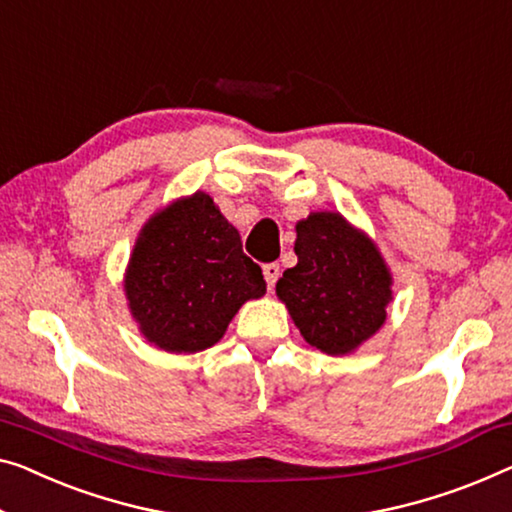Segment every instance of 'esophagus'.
Instances as JSON below:
<instances>
[{"instance_id":"34e87169","label":"esophagus","mask_w":512,"mask_h":512,"mask_svg":"<svg viewBox=\"0 0 512 512\" xmlns=\"http://www.w3.org/2000/svg\"><path fill=\"white\" fill-rule=\"evenodd\" d=\"M278 278H280V264H276V262L264 264V280H266V285H269V289H273Z\"/></svg>"}]
</instances>
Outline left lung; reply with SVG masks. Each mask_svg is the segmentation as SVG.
<instances>
[{
    "instance_id": "obj_1",
    "label": "left lung",
    "mask_w": 512,
    "mask_h": 512,
    "mask_svg": "<svg viewBox=\"0 0 512 512\" xmlns=\"http://www.w3.org/2000/svg\"><path fill=\"white\" fill-rule=\"evenodd\" d=\"M294 253L299 262L278 280V299L308 345L331 356L352 354L386 322L393 278L384 257L333 211L296 223Z\"/></svg>"
}]
</instances>
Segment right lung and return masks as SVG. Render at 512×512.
Returning a JSON list of instances; mask_svg holds the SVG:
<instances>
[{
	"label": "right lung",
	"mask_w": 512,
	"mask_h": 512,
	"mask_svg": "<svg viewBox=\"0 0 512 512\" xmlns=\"http://www.w3.org/2000/svg\"><path fill=\"white\" fill-rule=\"evenodd\" d=\"M124 289L144 338L165 352L195 354L223 338L241 305L264 296L266 282L236 227L207 193H195L142 227Z\"/></svg>",
	"instance_id": "1"
}]
</instances>
